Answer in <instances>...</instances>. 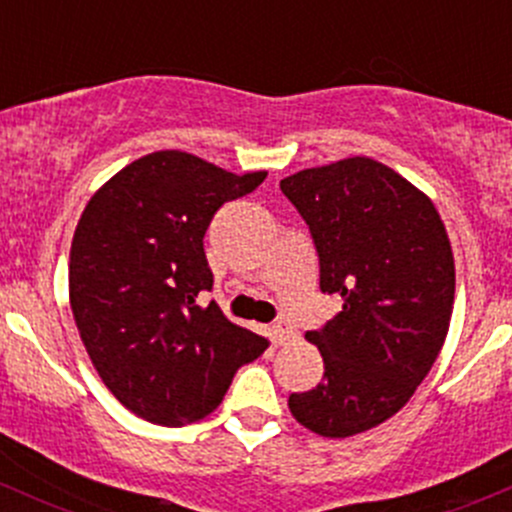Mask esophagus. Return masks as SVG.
Listing matches in <instances>:
<instances>
[{"instance_id":"1","label":"esophagus","mask_w":512,"mask_h":512,"mask_svg":"<svg viewBox=\"0 0 512 512\" xmlns=\"http://www.w3.org/2000/svg\"><path fill=\"white\" fill-rule=\"evenodd\" d=\"M299 339V332L292 327V324L280 322L272 327V344L275 347H287V344H294Z\"/></svg>"}]
</instances>
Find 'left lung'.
Instances as JSON below:
<instances>
[{
    "label": "left lung",
    "mask_w": 512,
    "mask_h": 512,
    "mask_svg": "<svg viewBox=\"0 0 512 512\" xmlns=\"http://www.w3.org/2000/svg\"><path fill=\"white\" fill-rule=\"evenodd\" d=\"M312 232L319 287L342 312L307 342L324 376L289 411L324 438L379 426L414 396L446 342L456 294L451 242L431 198L366 156L280 183Z\"/></svg>",
    "instance_id": "1"
}]
</instances>
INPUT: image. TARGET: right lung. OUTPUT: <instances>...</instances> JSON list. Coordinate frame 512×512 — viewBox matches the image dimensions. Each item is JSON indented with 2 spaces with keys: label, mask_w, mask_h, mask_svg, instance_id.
Instances as JSON below:
<instances>
[{
  "label": "right lung",
  "mask_w": 512,
  "mask_h": 512,
  "mask_svg": "<svg viewBox=\"0 0 512 512\" xmlns=\"http://www.w3.org/2000/svg\"><path fill=\"white\" fill-rule=\"evenodd\" d=\"M265 170L235 175L183 151L118 170L81 213L71 242L69 299L81 342L113 396L158 426L200 421L232 376L267 349L215 302L203 250L227 200L252 193Z\"/></svg>",
  "instance_id": "add662e5"
}]
</instances>
